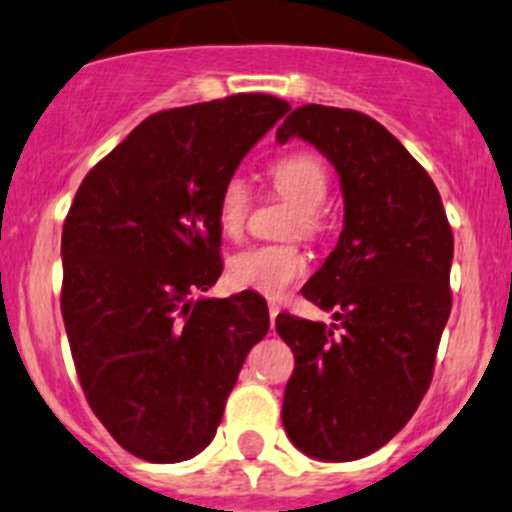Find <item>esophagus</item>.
Masks as SVG:
<instances>
[{"instance_id":"esophagus-1","label":"esophagus","mask_w":512,"mask_h":512,"mask_svg":"<svg viewBox=\"0 0 512 512\" xmlns=\"http://www.w3.org/2000/svg\"><path fill=\"white\" fill-rule=\"evenodd\" d=\"M278 313H281V308H278L276 303L268 305V315H271V330L276 328V318H278Z\"/></svg>"}]
</instances>
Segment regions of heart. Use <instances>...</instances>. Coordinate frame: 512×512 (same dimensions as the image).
Segmentation results:
<instances>
[{"instance_id":"b5f03b06","label":"heart","mask_w":512,"mask_h":512,"mask_svg":"<svg viewBox=\"0 0 512 512\" xmlns=\"http://www.w3.org/2000/svg\"><path fill=\"white\" fill-rule=\"evenodd\" d=\"M273 192L295 207L293 231L315 236L323 229V204L328 199V167L313 152H288L268 170ZM251 212V192L239 175L224 182L217 202L221 234L234 239L244 231ZM305 256L295 246H251L229 258V281L236 288L256 291L268 298H281L298 278H303Z\"/></svg>"}]
</instances>
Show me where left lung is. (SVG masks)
<instances>
[{
    "mask_svg": "<svg viewBox=\"0 0 512 512\" xmlns=\"http://www.w3.org/2000/svg\"><path fill=\"white\" fill-rule=\"evenodd\" d=\"M291 138L335 167L345 221L300 291L335 323L276 318L295 355L283 429L305 456L357 461L382 449L429 389L451 313L453 234L436 184L370 115L300 105L276 133L281 145Z\"/></svg>",
    "mask_w": 512,
    "mask_h": 512,
    "instance_id": "1",
    "label": "left lung"
}]
</instances>
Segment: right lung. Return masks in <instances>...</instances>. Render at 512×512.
Here are the masks:
<instances>
[{
  "label": "right lung",
  "instance_id": "add662e5",
  "mask_svg": "<svg viewBox=\"0 0 512 512\" xmlns=\"http://www.w3.org/2000/svg\"><path fill=\"white\" fill-rule=\"evenodd\" d=\"M286 100L239 93L142 120L78 187L61 236V313L88 404L150 463L212 444L268 333L254 291L197 298L224 271L217 202Z\"/></svg>",
  "mask_w": 512,
  "mask_h": 512
}]
</instances>
